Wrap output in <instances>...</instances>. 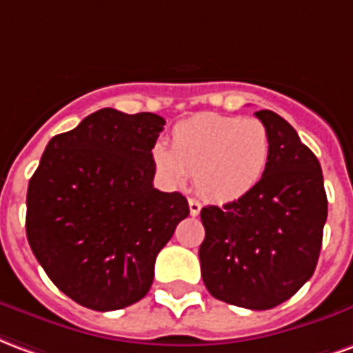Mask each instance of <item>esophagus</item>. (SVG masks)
<instances>
[{
	"label": "esophagus",
	"mask_w": 353,
	"mask_h": 353,
	"mask_svg": "<svg viewBox=\"0 0 353 353\" xmlns=\"http://www.w3.org/2000/svg\"><path fill=\"white\" fill-rule=\"evenodd\" d=\"M188 205H190V214L192 216H197L201 212V203L197 199H188Z\"/></svg>",
	"instance_id": "34e87169"
}]
</instances>
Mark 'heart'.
Wrapping results in <instances>:
<instances>
[{
	"label": "heart",
	"mask_w": 353,
	"mask_h": 353,
	"mask_svg": "<svg viewBox=\"0 0 353 353\" xmlns=\"http://www.w3.org/2000/svg\"><path fill=\"white\" fill-rule=\"evenodd\" d=\"M152 158L173 184L194 174L197 192L230 203L250 194L271 159V137L256 118L201 112L173 128L171 148L156 145Z\"/></svg>",
	"instance_id": "obj_1"
}]
</instances>
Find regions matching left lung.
<instances>
[{"mask_svg":"<svg viewBox=\"0 0 353 353\" xmlns=\"http://www.w3.org/2000/svg\"><path fill=\"white\" fill-rule=\"evenodd\" d=\"M271 137V159L258 186L223 207L201 208V276L212 297L269 310L314 274L327 220L318 158L272 110H258Z\"/></svg>","mask_w":353,"mask_h":353,"instance_id":"1","label":"left lung"}]
</instances>
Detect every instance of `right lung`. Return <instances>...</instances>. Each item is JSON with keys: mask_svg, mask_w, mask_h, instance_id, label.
Returning a JSON list of instances; mask_svg holds the SVG:
<instances>
[{"mask_svg": "<svg viewBox=\"0 0 353 353\" xmlns=\"http://www.w3.org/2000/svg\"><path fill=\"white\" fill-rule=\"evenodd\" d=\"M165 120L101 109L48 141L28 186L26 235L48 279L107 312L145 297L186 197L154 188L152 148Z\"/></svg>", "mask_w": 353, "mask_h": 353, "instance_id": "obj_1", "label": "right lung"}]
</instances>
